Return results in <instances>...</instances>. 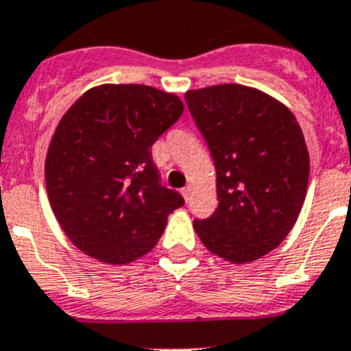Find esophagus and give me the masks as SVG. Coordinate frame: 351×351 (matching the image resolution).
Segmentation results:
<instances>
[{"label":"esophagus","mask_w":351,"mask_h":351,"mask_svg":"<svg viewBox=\"0 0 351 351\" xmlns=\"http://www.w3.org/2000/svg\"><path fill=\"white\" fill-rule=\"evenodd\" d=\"M191 190H193V188H191V186H186V188H182L181 193H182V197H184V200H190V197H191Z\"/></svg>","instance_id":"34e87169"}]
</instances>
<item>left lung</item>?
I'll return each mask as SVG.
<instances>
[{
	"label": "left lung",
	"instance_id": "1",
	"mask_svg": "<svg viewBox=\"0 0 351 351\" xmlns=\"http://www.w3.org/2000/svg\"><path fill=\"white\" fill-rule=\"evenodd\" d=\"M216 165L218 209L193 228L214 255L253 262L283 243L302 209L309 154L293 114L262 91L221 84L186 93Z\"/></svg>",
	"mask_w": 351,
	"mask_h": 351
}]
</instances>
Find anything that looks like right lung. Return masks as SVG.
Masks as SVG:
<instances>
[{
  "instance_id": "right-lung-1",
  "label": "right lung",
  "mask_w": 351,
  "mask_h": 351,
  "mask_svg": "<svg viewBox=\"0 0 351 351\" xmlns=\"http://www.w3.org/2000/svg\"><path fill=\"white\" fill-rule=\"evenodd\" d=\"M176 95L142 84L84 93L56 128L45 160L49 202L71 243L123 265L156 246L184 204L161 184L153 147L182 114Z\"/></svg>"
}]
</instances>
